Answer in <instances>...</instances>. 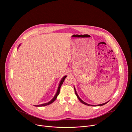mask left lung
<instances>
[{"label":"left lung","mask_w":132,"mask_h":132,"mask_svg":"<svg viewBox=\"0 0 132 132\" xmlns=\"http://www.w3.org/2000/svg\"><path fill=\"white\" fill-rule=\"evenodd\" d=\"M74 89H75V94H76V96H77V98H78V99L80 100V101L81 102H82L83 104H85V105H88V106H102V105H104V104H105L106 103H107L108 102H105V103H103V104H99V105H90V104H87V103H85V102H84L83 100H82L80 98V97H79V96L78 95V94H77V92H76V89H75V87H74Z\"/></svg>","instance_id":"left-lung-1"}]
</instances>
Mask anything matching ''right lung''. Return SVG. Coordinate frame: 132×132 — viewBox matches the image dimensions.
Segmentation results:
<instances>
[{
  "mask_svg": "<svg viewBox=\"0 0 132 132\" xmlns=\"http://www.w3.org/2000/svg\"><path fill=\"white\" fill-rule=\"evenodd\" d=\"M19 46H20V44H19ZM19 46H18V47H19ZM66 77H67V76H64V77L62 79V80H61V81H60V84H59V87H58V88H57V92H56V94L55 95L54 97L53 98V99H52L50 101H49V102H48V103H44V104H40V105H34V106H46V105H49V104H51L52 102H53L55 100V99H56L57 96L59 95L61 87L62 84L63 83V82H64V80H65V78H66Z\"/></svg>",
  "mask_w": 132,
  "mask_h": 132,
  "instance_id": "right-lung-1",
  "label": "right lung"
}]
</instances>
